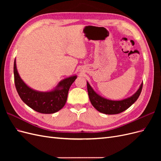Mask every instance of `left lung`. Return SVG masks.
Returning <instances> with one entry per match:
<instances>
[{
  "label": "left lung",
  "mask_w": 161,
  "mask_h": 161,
  "mask_svg": "<svg viewBox=\"0 0 161 161\" xmlns=\"http://www.w3.org/2000/svg\"><path fill=\"white\" fill-rule=\"evenodd\" d=\"M86 83L89 97L92 106L101 113L108 115L118 114L129 108L138 99L142 91L143 85V82H142L137 91L128 98L122 100L114 101L108 99L99 95L92 88L88 82H86Z\"/></svg>",
  "instance_id": "1"
}]
</instances>
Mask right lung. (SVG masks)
<instances>
[{
	"label": "right lung",
	"instance_id": "right-lung-1",
	"mask_svg": "<svg viewBox=\"0 0 161 161\" xmlns=\"http://www.w3.org/2000/svg\"><path fill=\"white\" fill-rule=\"evenodd\" d=\"M76 78V75L66 78L58 82L55 88L50 91H36L21 79L14 59V79L18 94L24 103L39 113L50 114L60 110L66 103L70 87Z\"/></svg>",
	"mask_w": 161,
	"mask_h": 161
}]
</instances>
